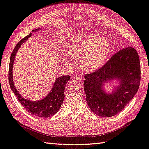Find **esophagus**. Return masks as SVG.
Masks as SVG:
<instances>
[{
  "label": "esophagus",
  "instance_id": "esophagus-1",
  "mask_svg": "<svg viewBox=\"0 0 149 149\" xmlns=\"http://www.w3.org/2000/svg\"><path fill=\"white\" fill-rule=\"evenodd\" d=\"M73 78H74V79L75 80L79 81H81L82 80V77L80 76L79 74H75V75H74V76H73Z\"/></svg>",
  "mask_w": 149,
  "mask_h": 149
}]
</instances>
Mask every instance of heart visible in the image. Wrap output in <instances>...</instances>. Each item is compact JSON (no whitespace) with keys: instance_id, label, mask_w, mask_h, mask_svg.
<instances>
[{"instance_id":"obj_1","label":"heart","mask_w":149,"mask_h":149,"mask_svg":"<svg viewBox=\"0 0 149 149\" xmlns=\"http://www.w3.org/2000/svg\"><path fill=\"white\" fill-rule=\"evenodd\" d=\"M111 49L109 40L97 34L79 36L68 47L70 55L79 59L80 67L86 72L94 71L104 65Z\"/></svg>"}]
</instances>
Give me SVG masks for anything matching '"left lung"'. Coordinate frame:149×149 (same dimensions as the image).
<instances>
[{"label":"left lung","instance_id":"8db88e82","mask_svg":"<svg viewBox=\"0 0 149 149\" xmlns=\"http://www.w3.org/2000/svg\"><path fill=\"white\" fill-rule=\"evenodd\" d=\"M84 77L86 100L92 111L101 117H113L125 107L138 91L141 80L138 53L132 47L124 48L100 68ZM116 78L121 80L120 87L112 95L105 93L102 84Z\"/></svg>","mask_w":149,"mask_h":149}]
</instances>
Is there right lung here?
<instances>
[{
	"label": "right lung",
	"mask_w": 149,
	"mask_h": 149,
	"mask_svg": "<svg viewBox=\"0 0 149 149\" xmlns=\"http://www.w3.org/2000/svg\"><path fill=\"white\" fill-rule=\"evenodd\" d=\"M38 30H39V29L33 30L32 31L36 32ZM31 35L32 33H30L28 36L21 40L15 45V48L13 49L12 55L10 56L9 64V83L11 89L17 97L20 104L23 105V107L29 113H31L33 115L39 117H49L57 113L60 109L64 99V88H65L66 83L70 79V75H68L58 77L55 80V84H54L53 87L50 93L42 100L36 102L26 100L18 93L17 91L15 88L13 81L12 68L13 61H14L15 54L19 48L23 44L24 42H25L28 39L29 37L31 36Z\"/></svg>",
	"instance_id": "add662e5"
}]
</instances>
